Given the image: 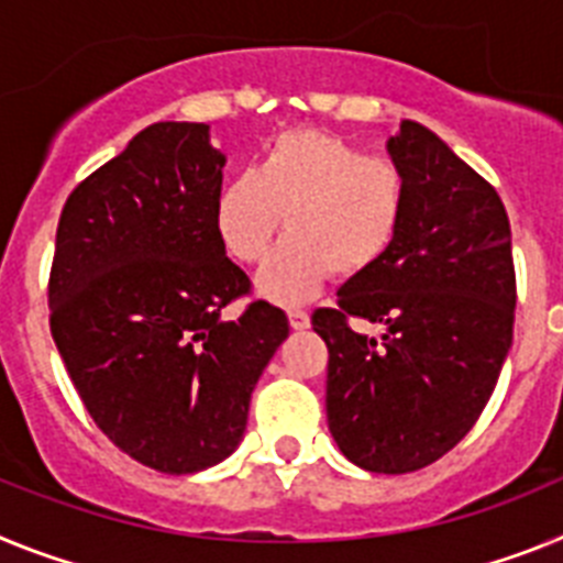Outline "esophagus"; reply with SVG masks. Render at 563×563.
Instances as JSON below:
<instances>
[{
  "mask_svg": "<svg viewBox=\"0 0 563 563\" xmlns=\"http://www.w3.org/2000/svg\"><path fill=\"white\" fill-rule=\"evenodd\" d=\"M288 322H291V329L297 331L309 329V311L300 309V306H291V309H288Z\"/></svg>",
  "mask_w": 563,
  "mask_h": 563,
  "instance_id": "obj_1",
  "label": "esophagus"
}]
</instances>
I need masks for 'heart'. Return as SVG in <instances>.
Here are the masks:
<instances>
[{
	"label": "heart",
	"mask_w": 563,
	"mask_h": 563,
	"mask_svg": "<svg viewBox=\"0 0 563 563\" xmlns=\"http://www.w3.org/2000/svg\"><path fill=\"white\" fill-rule=\"evenodd\" d=\"M408 178L397 161L320 130H288L254 169L227 180L214 229L234 261L257 263L288 223L291 234L261 272L277 300L311 295L334 272L356 277L383 261L408 214Z\"/></svg>",
	"instance_id": "1"
}]
</instances>
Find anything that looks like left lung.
I'll use <instances>...</instances> for the list:
<instances>
[{
    "mask_svg": "<svg viewBox=\"0 0 563 563\" xmlns=\"http://www.w3.org/2000/svg\"><path fill=\"white\" fill-rule=\"evenodd\" d=\"M408 214L383 261L311 325L329 345L325 410L340 451L371 473L422 471L482 417L512 342L516 266L505 203L417 121L388 141ZM354 321L386 325L383 341Z\"/></svg>",
    "mask_w": 563,
    "mask_h": 563,
    "instance_id": "left-lung-1",
    "label": "left lung"
}]
</instances>
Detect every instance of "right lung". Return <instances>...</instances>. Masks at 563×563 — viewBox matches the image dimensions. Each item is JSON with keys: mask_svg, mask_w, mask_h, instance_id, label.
<instances>
[{"mask_svg": "<svg viewBox=\"0 0 563 563\" xmlns=\"http://www.w3.org/2000/svg\"><path fill=\"white\" fill-rule=\"evenodd\" d=\"M223 158L209 126L158 121L70 192L56 229L51 334L87 413L161 473L212 467L238 448L249 399L288 336L286 311L214 229Z\"/></svg>", "mask_w": 563, "mask_h": 563, "instance_id": "1", "label": "right lung"}]
</instances>
